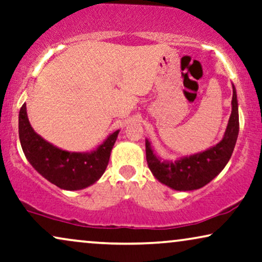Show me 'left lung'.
<instances>
[{
  "mask_svg": "<svg viewBox=\"0 0 262 262\" xmlns=\"http://www.w3.org/2000/svg\"><path fill=\"white\" fill-rule=\"evenodd\" d=\"M231 107L224 137L206 151L184 156L176 160H166L153 152L151 142L146 139V160L153 176L171 189L182 191L199 189L218 176L231 158L238 137V103L233 85Z\"/></svg>",
  "mask_w": 262,
  "mask_h": 262,
  "instance_id": "1",
  "label": "left lung"
}]
</instances>
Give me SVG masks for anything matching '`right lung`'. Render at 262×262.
<instances>
[{
    "label": "right lung",
    "mask_w": 262,
    "mask_h": 262,
    "mask_svg": "<svg viewBox=\"0 0 262 262\" xmlns=\"http://www.w3.org/2000/svg\"><path fill=\"white\" fill-rule=\"evenodd\" d=\"M118 133L120 130L109 134L90 152H69L50 144L33 130L26 104L19 113V138L26 159L44 179L64 190L83 189L102 177Z\"/></svg>",
    "instance_id": "add662e5"
}]
</instances>
